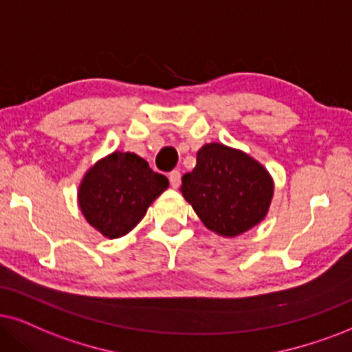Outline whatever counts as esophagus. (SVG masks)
Returning <instances> with one entry per match:
<instances>
[{"instance_id":"esophagus-1","label":"esophagus","mask_w":352,"mask_h":352,"mask_svg":"<svg viewBox=\"0 0 352 352\" xmlns=\"http://www.w3.org/2000/svg\"><path fill=\"white\" fill-rule=\"evenodd\" d=\"M168 180H170L172 188H179L180 182H182V173L179 170H172L168 173Z\"/></svg>"}]
</instances>
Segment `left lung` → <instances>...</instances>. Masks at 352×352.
<instances>
[{
	"instance_id": "obj_1",
	"label": "left lung",
	"mask_w": 352,
	"mask_h": 352,
	"mask_svg": "<svg viewBox=\"0 0 352 352\" xmlns=\"http://www.w3.org/2000/svg\"><path fill=\"white\" fill-rule=\"evenodd\" d=\"M180 190L209 230L235 237L265 219L273 180L242 151L209 143L198 151L193 170L182 177Z\"/></svg>"
}]
</instances>
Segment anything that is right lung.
<instances>
[{"label":"right lung","instance_id":"1","mask_svg":"<svg viewBox=\"0 0 352 352\" xmlns=\"http://www.w3.org/2000/svg\"><path fill=\"white\" fill-rule=\"evenodd\" d=\"M168 186L166 175L133 153L115 151L89 170L79 186V208L104 237L118 239L143 219Z\"/></svg>","mask_w":352,"mask_h":352}]
</instances>
